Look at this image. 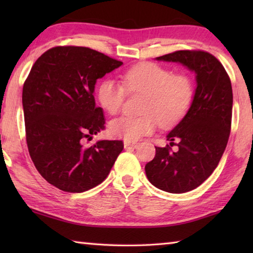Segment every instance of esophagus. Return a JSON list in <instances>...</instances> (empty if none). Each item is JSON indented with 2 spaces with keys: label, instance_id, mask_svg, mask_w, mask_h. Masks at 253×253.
Listing matches in <instances>:
<instances>
[{
  "label": "esophagus",
  "instance_id": "34e87169",
  "mask_svg": "<svg viewBox=\"0 0 253 253\" xmlns=\"http://www.w3.org/2000/svg\"><path fill=\"white\" fill-rule=\"evenodd\" d=\"M135 146V143L132 142H128V140H124V147L126 149L129 148V147H134Z\"/></svg>",
  "mask_w": 253,
  "mask_h": 253
}]
</instances>
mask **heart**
<instances>
[{
    "mask_svg": "<svg viewBox=\"0 0 253 253\" xmlns=\"http://www.w3.org/2000/svg\"><path fill=\"white\" fill-rule=\"evenodd\" d=\"M123 84L114 79L102 80L97 90L100 106L110 115L121 111L127 91L144 93L138 117L123 116L109 124L110 134L126 140H137L163 127L176 125L186 116L194 100L195 88L190 76L173 72L156 63L143 62L122 75Z\"/></svg>",
    "mask_w": 253,
    "mask_h": 253,
    "instance_id": "b5f03b06",
    "label": "heart"
}]
</instances>
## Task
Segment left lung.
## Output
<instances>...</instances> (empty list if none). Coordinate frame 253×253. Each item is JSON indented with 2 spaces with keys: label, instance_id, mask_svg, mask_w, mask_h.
Wrapping results in <instances>:
<instances>
[{
  "label": "left lung",
  "instance_id": "obj_1",
  "mask_svg": "<svg viewBox=\"0 0 253 253\" xmlns=\"http://www.w3.org/2000/svg\"><path fill=\"white\" fill-rule=\"evenodd\" d=\"M158 61L177 62L195 74L196 89L190 110L168 134L177 151L155 147L154 160L145 172L154 186L169 193H185L200 186L223 155L229 140L232 118V85L222 63L205 51L181 50Z\"/></svg>",
  "mask_w": 253,
  "mask_h": 253
}]
</instances>
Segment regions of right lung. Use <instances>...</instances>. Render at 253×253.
I'll use <instances>...</instances> for the list:
<instances>
[{"label": "right lung", "mask_w": 253, "mask_h": 253, "mask_svg": "<svg viewBox=\"0 0 253 253\" xmlns=\"http://www.w3.org/2000/svg\"><path fill=\"white\" fill-rule=\"evenodd\" d=\"M123 65L85 46H55L34 62L25 80L22 105L30 156L46 182L81 193L108 176L124 144L98 140L105 129L93 91L98 79Z\"/></svg>", "instance_id": "1"}]
</instances>
